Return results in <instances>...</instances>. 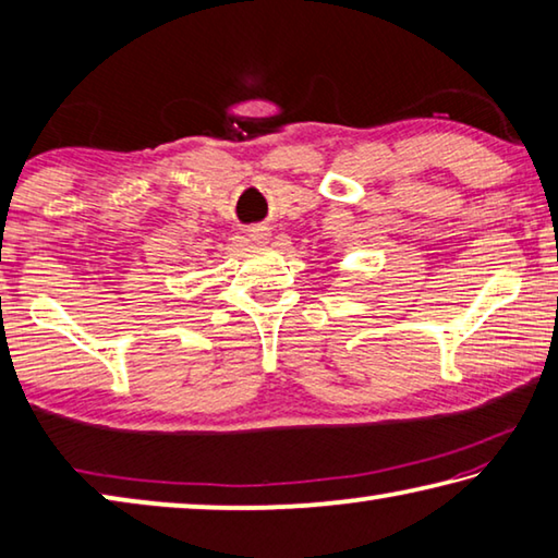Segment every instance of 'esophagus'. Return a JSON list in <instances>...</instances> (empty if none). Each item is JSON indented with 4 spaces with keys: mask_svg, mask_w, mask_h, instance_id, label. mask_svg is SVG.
I'll list each match as a JSON object with an SVG mask.
<instances>
[{
    "mask_svg": "<svg viewBox=\"0 0 558 558\" xmlns=\"http://www.w3.org/2000/svg\"><path fill=\"white\" fill-rule=\"evenodd\" d=\"M251 241L253 243H258V245H263V243H268L270 241V231L268 229H263V226H258V229H251Z\"/></svg>",
    "mask_w": 558,
    "mask_h": 558,
    "instance_id": "1",
    "label": "esophagus"
}]
</instances>
